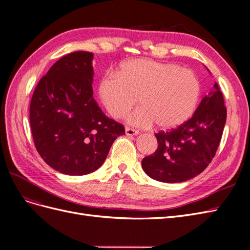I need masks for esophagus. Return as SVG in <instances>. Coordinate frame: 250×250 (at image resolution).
Returning <instances> with one entry per match:
<instances>
[{
	"label": "esophagus",
	"mask_w": 250,
	"mask_h": 250,
	"mask_svg": "<svg viewBox=\"0 0 250 250\" xmlns=\"http://www.w3.org/2000/svg\"><path fill=\"white\" fill-rule=\"evenodd\" d=\"M125 132L127 135H138L139 134L138 130L132 129V128H130V127H125Z\"/></svg>",
	"instance_id": "obj_1"
}]
</instances>
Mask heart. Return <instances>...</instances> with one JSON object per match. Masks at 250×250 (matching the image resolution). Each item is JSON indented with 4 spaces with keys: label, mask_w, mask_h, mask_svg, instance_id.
<instances>
[{
    "label": "heart",
    "mask_w": 250,
    "mask_h": 250,
    "mask_svg": "<svg viewBox=\"0 0 250 250\" xmlns=\"http://www.w3.org/2000/svg\"><path fill=\"white\" fill-rule=\"evenodd\" d=\"M201 93L198 77L175 63L132 59L99 83V97L109 115L124 117L138 102L141 107L128 117L134 126L172 129L190 119Z\"/></svg>",
    "instance_id": "1"
}]
</instances>
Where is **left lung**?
<instances>
[{"mask_svg":"<svg viewBox=\"0 0 250 250\" xmlns=\"http://www.w3.org/2000/svg\"><path fill=\"white\" fill-rule=\"evenodd\" d=\"M225 121L223 95L216 82L191 119L174 129L155 133L158 147L143 158V170L151 178L169 184L197 176L214 158Z\"/></svg>","mask_w":250,"mask_h":250,"instance_id":"obj_1","label":"left lung"}]
</instances>
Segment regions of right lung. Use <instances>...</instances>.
<instances>
[{
	"instance_id": "add662e5",
	"label": "right lung",
	"mask_w": 250,
	"mask_h": 250,
	"mask_svg": "<svg viewBox=\"0 0 250 250\" xmlns=\"http://www.w3.org/2000/svg\"><path fill=\"white\" fill-rule=\"evenodd\" d=\"M90 52L70 53L53 64L37 83L30 103V126L42 160L67 175L100 168L122 124L102 112L93 97Z\"/></svg>"
}]
</instances>
